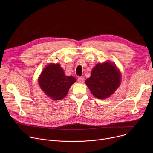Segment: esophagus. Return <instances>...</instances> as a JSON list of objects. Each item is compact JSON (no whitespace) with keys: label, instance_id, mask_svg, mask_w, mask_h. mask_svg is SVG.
Returning a JSON list of instances; mask_svg holds the SVG:
<instances>
[{"label":"esophagus","instance_id":"obj_1","mask_svg":"<svg viewBox=\"0 0 153 153\" xmlns=\"http://www.w3.org/2000/svg\"><path fill=\"white\" fill-rule=\"evenodd\" d=\"M77 81L79 83H84V78L83 77H79L77 79Z\"/></svg>","mask_w":153,"mask_h":153}]
</instances>
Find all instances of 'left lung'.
<instances>
[{
  "instance_id": "1",
  "label": "left lung",
  "mask_w": 153,
  "mask_h": 153,
  "mask_svg": "<svg viewBox=\"0 0 153 153\" xmlns=\"http://www.w3.org/2000/svg\"><path fill=\"white\" fill-rule=\"evenodd\" d=\"M121 82V73L110 62L99 63L92 69L85 84L94 97L105 99L113 94Z\"/></svg>"
}]
</instances>
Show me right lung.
Wrapping results in <instances>:
<instances>
[{
  "label": "right lung",
  "mask_w": 153,
  "mask_h": 153,
  "mask_svg": "<svg viewBox=\"0 0 153 153\" xmlns=\"http://www.w3.org/2000/svg\"><path fill=\"white\" fill-rule=\"evenodd\" d=\"M76 81L73 76L65 75L59 64H49L38 77L39 85L45 94L58 100L66 97L69 88Z\"/></svg>",
  "instance_id": "add662e5"
}]
</instances>
